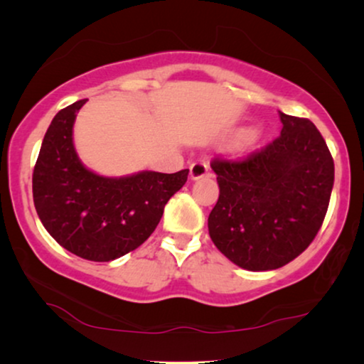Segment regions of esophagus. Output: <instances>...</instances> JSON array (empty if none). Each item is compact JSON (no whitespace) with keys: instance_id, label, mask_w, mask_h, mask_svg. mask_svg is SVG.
Here are the masks:
<instances>
[{"instance_id":"esophagus-1","label":"esophagus","mask_w":364,"mask_h":364,"mask_svg":"<svg viewBox=\"0 0 364 364\" xmlns=\"http://www.w3.org/2000/svg\"><path fill=\"white\" fill-rule=\"evenodd\" d=\"M208 171H210V167H208L207 161H197L191 166V177L193 178V181H197V178L205 177Z\"/></svg>"}]
</instances>
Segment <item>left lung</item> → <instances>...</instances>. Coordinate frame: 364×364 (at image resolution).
<instances>
[{
    "mask_svg": "<svg viewBox=\"0 0 364 364\" xmlns=\"http://www.w3.org/2000/svg\"><path fill=\"white\" fill-rule=\"evenodd\" d=\"M282 134L242 159L215 157L220 196L208 233L228 260L250 272L275 270L305 252L325 220L335 164L308 119L280 112Z\"/></svg>",
    "mask_w": 364,
    "mask_h": 364,
    "instance_id": "left-lung-1",
    "label": "left lung"
}]
</instances>
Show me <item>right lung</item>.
<instances>
[{
  "label": "right lung",
  "instance_id": "right-lung-1",
  "mask_svg": "<svg viewBox=\"0 0 364 364\" xmlns=\"http://www.w3.org/2000/svg\"><path fill=\"white\" fill-rule=\"evenodd\" d=\"M84 104L86 99L61 109L48 127L33 171V200L59 245L86 260L111 262L151 237L168 198L187 182L188 168L119 178L91 172L73 144V126Z\"/></svg>",
  "mask_w": 364,
  "mask_h": 364
}]
</instances>
